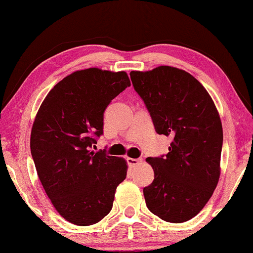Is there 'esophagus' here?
<instances>
[{"mask_svg": "<svg viewBox=\"0 0 253 253\" xmlns=\"http://www.w3.org/2000/svg\"><path fill=\"white\" fill-rule=\"evenodd\" d=\"M126 161H127V165H129L131 168L136 167V166L140 162L139 159H133V158H127Z\"/></svg>", "mask_w": 253, "mask_h": 253, "instance_id": "esophagus-1", "label": "esophagus"}]
</instances>
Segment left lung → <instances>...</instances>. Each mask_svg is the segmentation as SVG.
Masks as SVG:
<instances>
[{"label":"left lung","mask_w":253,"mask_h":253,"mask_svg":"<svg viewBox=\"0 0 253 253\" xmlns=\"http://www.w3.org/2000/svg\"><path fill=\"white\" fill-rule=\"evenodd\" d=\"M130 77L157 132L171 137L165 157L146 159L154 170V181L144 188L146 206L167 222H185L204 209L219 182L220 115L205 87L182 69L161 65L131 71Z\"/></svg>","instance_id":"1"}]
</instances>
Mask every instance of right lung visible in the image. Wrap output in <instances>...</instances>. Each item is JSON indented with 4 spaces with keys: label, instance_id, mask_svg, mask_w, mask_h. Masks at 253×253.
Masks as SVG:
<instances>
[{
    "label": "right lung",
    "instance_id": "1",
    "mask_svg": "<svg viewBox=\"0 0 253 253\" xmlns=\"http://www.w3.org/2000/svg\"><path fill=\"white\" fill-rule=\"evenodd\" d=\"M130 85L126 71H75L50 89L34 119L30 143L38 176L58 214L77 226L102 220L126 177L123 158L89 148L103 132L107 106Z\"/></svg>",
    "mask_w": 253,
    "mask_h": 253
}]
</instances>
